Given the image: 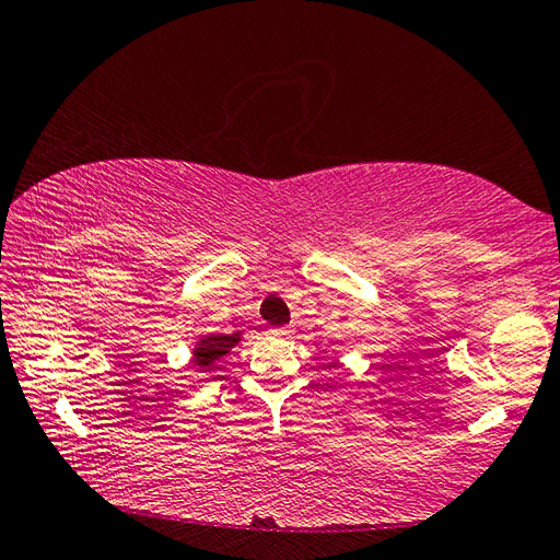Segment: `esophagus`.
Wrapping results in <instances>:
<instances>
[{"label":"esophagus","instance_id":"obj_1","mask_svg":"<svg viewBox=\"0 0 560 560\" xmlns=\"http://www.w3.org/2000/svg\"><path fill=\"white\" fill-rule=\"evenodd\" d=\"M269 331H271L273 337H289V335H291V329H289V327H271Z\"/></svg>","mask_w":560,"mask_h":560}]
</instances>
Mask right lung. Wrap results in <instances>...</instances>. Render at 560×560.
Wrapping results in <instances>:
<instances>
[{
  "instance_id": "right-lung-1",
  "label": "right lung",
  "mask_w": 560,
  "mask_h": 560,
  "mask_svg": "<svg viewBox=\"0 0 560 560\" xmlns=\"http://www.w3.org/2000/svg\"><path fill=\"white\" fill-rule=\"evenodd\" d=\"M237 341H241V331H235V335H219V337L199 339V343L195 347L192 363L205 371V368H209L213 361H219L221 355L229 353Z\"/></svg>"
}]
</instances>
